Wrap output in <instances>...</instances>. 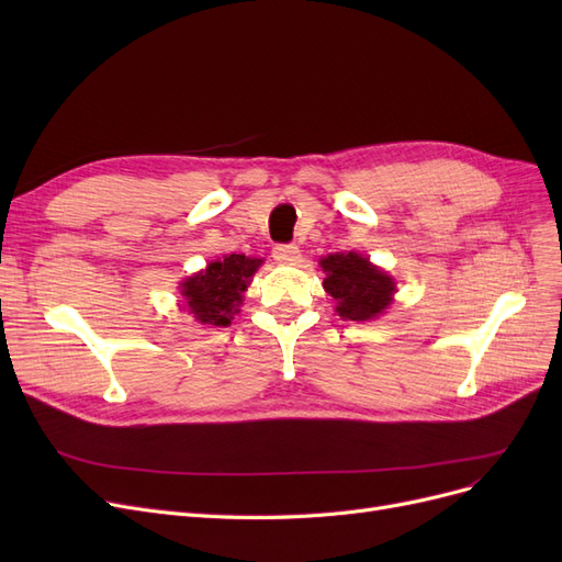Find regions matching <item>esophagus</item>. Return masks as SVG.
Listing matches in <instances>:
<instances>
[{
    "label": "esophagus",
    "mask_w": 562,
    "mask_h": 562,
    "mask_svg": "<svg viewBox=\"0 0 562 562\" xmlns=\"http://www.w3.org/2000/svg\"><path fill=\"white\" fill-rule=\"evenodd\" d=\"M271 255H274V260H279V262H297L300 248L295 244H277L274 250H271Z\"/></svg>",
    "instance_id": "obj_1"
}]
</instances>
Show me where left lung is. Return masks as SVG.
<instances>
[{"label": "left lung", "mask_w": 562, "mask_h": 562, "mask_svg": "<svg viewBox=\"0 0 562 562\" xmlns=\"http://www.w3.org/2000/svg\"><path fill=\"white\" fill-rule=\"evenodd\" d=\"M326 279L323 288L337 300V314L351 321H368L382 314L394 295V279L370 265L359 252H335L321 260Z\"/></svg>", "instance_id": "obj_1"}]
</instances>
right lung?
Returning <instances> with one entry per match:
<instances>
[{
	"mask_svg": "<svg viewBox=\"0 0 562 562\" xmlns=\"http://www.w3.org/2000/svg\"><path fill=\"white\" fill-rule=\"evenodd\" d=\"M260 265L262 260H252L236 252L225 255L220 262H211L182 283L187 310L209 326H229L234 314L239 312L241 293Z\"/></svg>",
	"mask_w": 562,
	"mask_h": 562,
	"instance_id": "right-lung-1",
	"label": "right lung"
}]
</instances>
